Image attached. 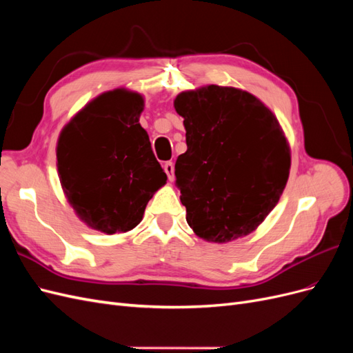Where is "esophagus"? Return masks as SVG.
<instances>
[{
    "mask_svg": "<svg viewBox=\"0 0 353 353\" xmlns=\"http://www.w3.org/2000/svg\"><path fill=\"white\" fill-rule=\"evenodd\" d=\"M163 169H165V172H166V175H168V179H169V181H174V178H175V175H174V172H175L174 163H172V162H166V163L163 165Z\"/></svg>",
    "mask_w": 353,
    "mask_h": 353,
    "instance_id": "34e87169",
    "label": "esophagus"
}]
</instances>
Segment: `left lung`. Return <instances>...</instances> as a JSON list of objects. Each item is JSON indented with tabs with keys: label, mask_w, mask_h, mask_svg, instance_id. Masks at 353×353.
<instances>
[{
	"label": "left lung",
	"mask_w": 353,
	"mask_h": 353,
	"mask_svg": "<svg viewBox=\"0 0 353 353\" xmlns=\"http://www.w3.org/2000/svg\"><path fill=\"white\" fill-rule=\"evenodd\" d=\"M187 152L176 187L196 236L228 243L259 227L283 194L290 147L274 113L248 91L208 85L176 95Z\"/></svg>",
	"instance_id": "8db88e82"
}]
</instances>
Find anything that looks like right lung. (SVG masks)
<instances>
[{
    "label": "right lung",
    "instance_id": "add662e5",
    "mask_svg": "<svg viewBox=\"0 0 353 353\" xmlns=\"http://www.w3.org/2000/svg\"><path fill=\"white\" fill-rule=\"evenodd\" d=\"M143 109L140 94L125 88L104 92L59 137L63 191L79 219L97 231L135 228L148 200L168 179L140 125Z\"/></svg>",
    "mask_w": 353,
    "mask_h": 353
}]
</instances>
